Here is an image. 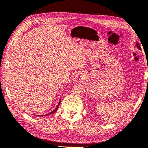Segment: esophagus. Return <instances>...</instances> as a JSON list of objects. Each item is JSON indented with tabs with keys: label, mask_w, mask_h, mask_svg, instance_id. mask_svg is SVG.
I'll return each instance as SVG.
<instances>
[{
	"label": "esophagus",
	"mask_w": 148,
	"mask_h": 148,
	"mask_svg": "<svg viewBox=\"0 0 148 148\" xmlns=\"http://www.w3.org/2000/svg\"><path fill=\"white\" fill-rule=\"evenodd\" d=\"M73 81L76 82H83L84 81V78L80 74H75L73 77Z\"/></svg>",
	"instance_id": "esophagus-1"
}]
</instances>
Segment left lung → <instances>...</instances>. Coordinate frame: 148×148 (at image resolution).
Wrapping results in <instances>:
<instances>
[{"mask_svg":"<svg viewBox=\"0 0 148 148\" xmlns=\"http://www.w3.org/2000/svg\"><path fill=\"white\" fill-rule=\"evenodd\" d=\"M136 43V46H137V48L139 49V50H141V47H140V44H139V43L137 42H137H135Z\"/></svg>","mask_w":148,"mask_h":148,"instance_id":"8db88e82","label":"left lung"}]
</instances>
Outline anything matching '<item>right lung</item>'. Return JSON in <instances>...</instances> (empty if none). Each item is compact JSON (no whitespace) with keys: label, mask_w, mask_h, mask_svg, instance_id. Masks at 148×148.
I'll list each match as a JSON object with an SVG mask.
<instances>
[{"label":"right lung","mask_w":148,"mask_h":148,"mask_svg":"<svg viewBox=\"0 0 148 148\" xmlns=\"http://www.w3.org/2000/svg\"><path fill=\"white\" fill-rule=\"evenodd\" d=\"M60 102H61V99H60V102H59V103H58V106H57L56 108L53 111H52V112H50V113L47 114H46V115H37V116H47V115H51V114H53L54 112H55L56 111H57V110H58V107H59V106H60Z\"/></svg>","instance_id":"add662e5"}]
</instances>
